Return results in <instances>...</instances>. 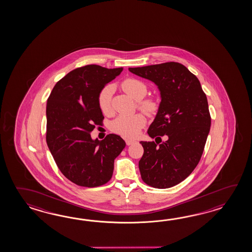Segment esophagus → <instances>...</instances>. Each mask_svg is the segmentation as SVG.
<instances>
[{
    "mask_svg": "<svg viewBox=\"0 0 252 252\" xmlns=\"http://www.w3.org/2000/svg\"><path fill=\"white\" fill-rule=\"evenodd\" d=\"M125 141H126V144L127 145L133 144L134 142H135V140L132 139H125Z\"/></svg>",
    "mask_w": 252,
    "mask_h": 252,
    "instance_id": "esophagus-1",
    "label": "esophagus"
}]
</instances>
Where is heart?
<instances>
[{"mask_svg": "<svg viewBox=\"0 0 252 252\" xmlns=\"http://www.w3.org/2000/svg\"><path fill=\"white\" fill-rule=\"evenodd\" d=\"M122 89L135 100H141L147 94V86L141 81L135 78H127L121 84ZM113 86H106L102 88L98 95V105L102 113L108 114L111 112ZM139 106L145 113H152L158 108L157 102L152 99L139 101ZM146 124V119L142 114H135L128 117H118L114 120L111 128L114 132L124 137H134L139 133L140 128Z\"/></svg>", "mask_w": 252, "mask_h": 252, "instance_id": "heart-1", "label": "heart"}]
</instances>
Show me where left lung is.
Returning <instances> with one entry per match:
<instances>
[{"mask_svg":"<svg viewBox=\"0 0 252 252\" xmlns=\"http://www.w3.org/2000/svg\"><path fill=\"white\" fill-rule=\"evenodd\" d=\"M128 70L158 87L160 104L148 134L160 142L161 137L167 138L161 144L140 141L144 149L139 162L141 178L152 188H172L193 171L203 155L211 127L207 98L198 78L180 63Z\"/></svg>","mask_w":252,"mask_h":252,"instance_id":"8db88e82","label":"left lung"}]
</instances>
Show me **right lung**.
<instances>
[{
  "mask_svg": "<svg viewBox=\"0 0 252 252\" xmlns=\"http://www.w3.org/2000/svg\"><path fill=\"white\" fill-rule=\"evenodd\" d=\"M87 64L72 70L56 84L47 102V143L59 170L71 182L86 188L102 186L112 178L114 159L126 143L116 134L92 139L102 124L98 95L122 73Z\"/></svg>",
  "mask_w": 252,
  "mask_h": 252,
  "instance_id": "add662e5",
  "label": "right lung"
}]
</instances>
